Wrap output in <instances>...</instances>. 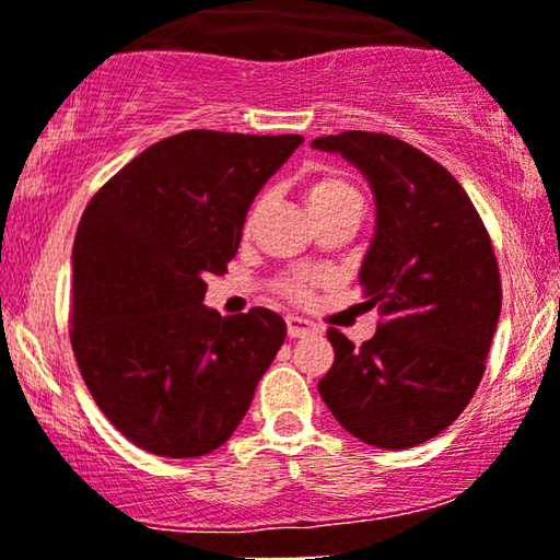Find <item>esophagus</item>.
<instances>
[{
  "label": "esophagus",
  "mask_w": 560,
  "mask_h": 560,
  "mask_svg": "<svg viewBox=\"0 0 560 560\" xmlns=\"http://www.w3.org/2000/svg\"><path fill=\"white\" fill-rule=\"evenodd\" d=\"M287 332H289V338H304V335L317 332V327L312 325L310 319L296 317V315H289V317H287Z\"/></svg>",
  "instance_id": "34e87169"
}]
</instances>
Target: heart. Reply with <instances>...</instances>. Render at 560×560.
<instances>
[{
	"label": "heart",
	"mask_w": 560,
	"mask_h": 560,
	"mask_svg": "<svg viewBox=\"0 0 560 560\" xmlns=\"http://www.w3.org/2000/svg\"><path fill=\"white\" fill-rule=\"evenodd\" d=\"M304 199H307L310 210L315 214L317 222H325L330 218H338V214H350V212L361 214L363 210L361 191L355 189V184L350 182L346 174H340V171H332V168L317 171V174H312L307 178V184H304ZM264 207H266V194H260L256 202L250 205V210L245 212L243 235H250L253 230H256L260 214H264ZM312 284H315L312 279L292 276V279L279 281V292L294 302H304L312 292Z\"/></svg>",
	"instance_id": "1"
}]
</instances>
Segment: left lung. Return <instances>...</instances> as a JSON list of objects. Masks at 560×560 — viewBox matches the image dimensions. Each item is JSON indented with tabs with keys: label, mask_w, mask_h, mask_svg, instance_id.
Here are the masks:
<instances>
[{
	"label": "left lung",
	"mask_w": 560,
	"mask_h": 560,
	"mask_svg": "<svg viewBox=\"0 0 560 560\" xmlns=\"http://www.w3.org/2000/svg\"><path fill=\"white\" fill-rule=\"evenodd\" d=\"M346 155L376 197V235L361 266L376 335L355 348L330 327L335 361L317 389L358 441L405 451L458 420L487 371L502 279L483 220L448 168L384 132L312 140Z\"/></svg>",
	"instance_id": "1"
}]
</instances>
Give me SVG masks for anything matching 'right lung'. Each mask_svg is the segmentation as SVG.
Returning <instances> with one entry per match:
<instances>
[{
	"instance_id": "right-lung-1",
	"label": "right lung",
	"mask_w": 560,
	"mask_h": 560,
	"mask_svg": "<svg viewBox=\"0 0 560 560\" xmlns=\"http://www.w3.org/2000/svg\"><path fill=\"white\" fill-rule=\"evenodd\" d=\"M302 136L186 130L119 168L73 241L71 348L96 407L138 448L207 456L233 435L287 325L202 300L228 273L245 212Z\"/></svg>"
}]
</instances>
